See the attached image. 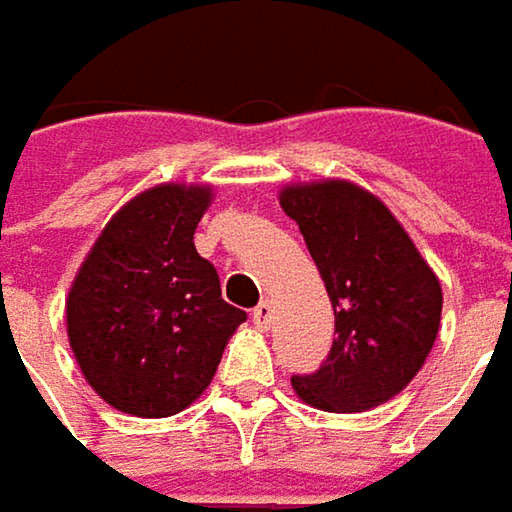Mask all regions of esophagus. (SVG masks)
<instances>
[{
    "label": "esophagus",
    "mask_w": 512,
    "mask_h": 512,
    "mask_svg": "<svg viewBox=\"0 0 512 512\" xmlns=\"http://www.w3.org/2000/svg\"><path fill=\"white\" fill-rule=\"evenodd\" d=\"M252 321H255L260 329L269 326V321H272V303H269V300H260L255 309H252Z\"/></svg>",
    "instance_id": "esophagus-1"
}]
</instances>
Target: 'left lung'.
I'll return each instance as SVG.
<instances>
[{
	"label": "left lung",
	"mask_w": 512,
	"mask_h": 512,
	"mask_svg": "<svg viewBox=\"0 0 512 512\" xmlns=\"http://www.w3.org/2000/svg\"><path fill=\"white\" fill-rule=\"evenodd\" d=\"M280 206L298 223L335 309L321 367L292 375L312 407L364 412L424 367L441 323V286L389 209L344 180L292 186Z\"/></svg>",
	"instance_id": "left-lung-1"
}]
</instances>
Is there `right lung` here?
I'll return each mask as SVG.
<instances>
[{"label":"right lung","instance_id":"1","mask_svg":"<svg viewBox=\"0 0 512 512\" xmlns=\"http://www.w3.org/2000/svg\"><path fill=\"white\" fill-rule=\"evenodd\" d=\"M212 200L203 186H157L111 217L68 295V338L85 381L128 415L166 418L212 384L246 312L220 298L194 249Z\"/></svg>","mask_w":512,"mask_h":512}]
</instances>
